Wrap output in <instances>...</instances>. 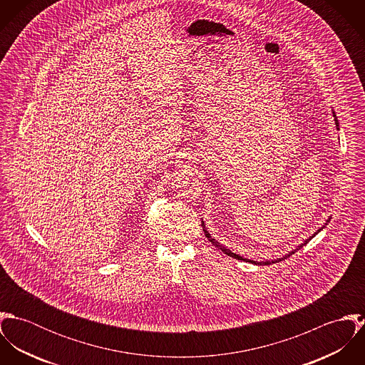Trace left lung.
<instances>
[{
	"label": "left lung",
	"mask_w": 365,
	"mask_h": 365,
	"mask_svg": "<svg viewBox=\"0 0 365 365\" xmlns=\"http://www.w3.org/2000/svg\"><path fill=\"white\" fill-rule=\"evenodd\" d=\"M331 113H333V118H334V123H336V129H337V130H339V120H337V116H336V112H334V110H333V109H331ZM329 222H330V217H329V219H327V220H326V223H324V225H323V226H322V227H320V229H317V230H316V232H314V233H313V235H312V236H311V237H308V239H307V240H305V242H304V243H301V245H299V246H297V249H294V250H291V252H288V253H287V255H284V256H282V257H279V259H274V260H267V261L249 260V259H246V257H243V256H240V255H236V253H232V252H230V250H229V249H226V247H225V246H222V245H220V243H217V242H216V240H215V239H213V237H212V236H210V235H209V232H208V230H207V227H205V223H204V220H202V229H204V232H205V236H207V237H208L209 242H210V243H212V245H213V246H215V247H217V249H219V250H222V252H223V253H225V255H227V256H230V257H233V259H236V260L246 261V262H252V264H256V265H268V264H272V262H278V261L285 260V259H287V257H289V256H292V255H294V253H295V252H298V250H299V249H302V247H304V246H305V245H307V243H308V242H309V240H312L313 237H314V236H316V235H317V233H319V232H320V230H322V229H324V226H326V225H327V223H329Z\"/></svg>",
	"instance_id": "8db88e82"
}]
</instances>
